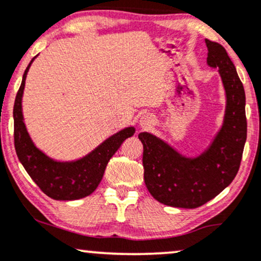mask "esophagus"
<instances>
[{
	"label": "esophagus",
	"mask_w": 261,
	"mask_h": 261,
	"mask_svg": "<svg viewBox=\"0 0 261 261\" xmlns=\"http://www.w3.org/2000/svg\"><path fill=\"white\" fill-rule=\"evenodd\" d=\"M153 124H154V120H153V118L149 114H144L140 119V126L142 128H148Z\"/></svg>",
	"instance_id": "obj_1"
}]
</instances>
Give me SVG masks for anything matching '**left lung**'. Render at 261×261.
Listing matches in <instances>:
<instances>
[{
    "instance_id": "8db88e82",
    "label": "left lung",
    "mask_w": 261,
    "mask_h": 261,
    "mask_svg": "<svg viewBox=\"0 0 261 261\" xmlns=\"http://www.w3.org/2000/svg\"><path fill=\"white\" fill-rule=\"evenodd\" d=\"M206 64L218 69L225 90L224 120L214 139L199 154H182L165 140L141 133L144 184L153 198L165 205L193 209L218 196L240 169L247 140L243 84L220 43L205 39Z\"/></svg>"
}]
</instances>
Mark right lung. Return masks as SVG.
Listing matches in <instances>:
<instances>
[{"label":"right lung","mask_w":261,"mask_h":261,"mask_svg":"<svg viewBox=\"0 0 261 261\" xmlns=\"http://www.w3.org/2000/svg\"><path fill=\"white\" fill-rule=\"evenodd\" d=\"M36 57L31 59L25 69L19 91L15 97L13 109L15 152L29 176L47 196L56 200L81 199L90 196L96 190L102 180L109 159L125 140L133 136L135 127L121 128L79 159L57 161L46 154L34 143L28 133L23 115L25 80Z\"/></svg>","instance_id":"1"}]
</instances>
